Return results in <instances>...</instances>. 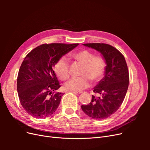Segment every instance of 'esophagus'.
Listing matches in <instances>:
<instances>
[{
    "mask_svg": "<svg viewBox=\"0 0 150 150\" xmlns=\"http://www.w3.org/2000/svg\"><path fill=\"white\" fill-rule=\"evenodd\" d=\"M73 93H75V94H81V93H82L83 92L82 91H73Z\"/></svg>",
    "mask_w": 150,
    "mask_h": 150,
    "instance_id": "34e87169",
    "label": "esophagus"
}]
</instances>
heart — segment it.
I'll return each mask as SVG.
<instances>
[{
    "mask_svg": "<svg viewBox=\"0 0 150 150\" xmlns=\"http://www.w3.org/2000/svg\"><path fill=\"white\" fill-rule=\"evenodd\" d=\"M72 57L83 65L81 77L72 78L65 84L67 90L77 91L88 88L90 80L93 83L100 80L105 71L106 62L99 55L94 56L89 50H81L72 54ZM54 71L61 81H65L69 78V64L67 59L62 57L58 60L54 67Z\"/></svg>",
    "mask_w": 150,
    "mask_h": 150,
    "instance_id": "b5f03b06",
    "label": "heart"
}]
</instances>
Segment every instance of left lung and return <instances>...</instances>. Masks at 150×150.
I'll return each instance as SVG.
<instances>
[{
	"label": "left lung",
	"mask_w": 150,
	"mask_h": 150,
	"mask_svg": "<svg viewBox=\"0 0 150 150\" xmlns=\"http://www.w3.org/2000/svg\"><path fill=\"white\" fill-rule=\"evenodd\" d=\"M84 46L96 49L105 60L104 78L94 88L93 92L101 96H92L91 101L81 109L88 116L104 120L118 110L123 102L129 85V72L123 55L115 47L107 44L89 43Z\"/></svg>",
	"instance_id": "obj_1"
}]
</instances>
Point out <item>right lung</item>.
<instances>
[{
	"instance_id": "1",
	"label": "right lung",
	"mask_w": 150,
	"mask_h": 150,
	"mask_svg": "<svg viewBox=\"0 0 150 150\" xmlns=\"http://www.w3.org/2000/svg\"><path fill=\"white\" fill-rule=\"evenodd\" d=\"M79 44H44L25 56L17 79L18 96L25 111L36 118H45L55 112L62 93L53 67L63 56Z\"/></svg>"
}]
</instances>
